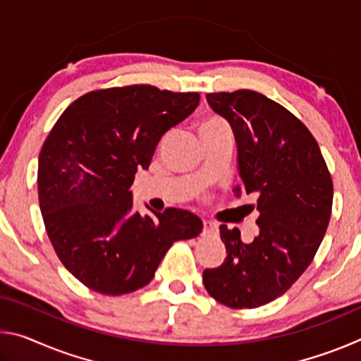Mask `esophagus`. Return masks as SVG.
I'll return each mask as SVG.
<instances>
[{
  "label": "esophagus",
  "instance_id": "esophagus-1",
  "mask_svg": "<svg viewBox=\"0 0 361 361\" xmlns=\"http://www.w3.org/2000/svg\"><path fill=\"white\" fill-rule=\"evenodd\" d=\"M204 235H216L218 234V226L212 221H204V229H202Z\"/></svg>",
  "mask_w": 361,
  "mask_h": 361
}]
</instances>
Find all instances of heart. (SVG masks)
<instances>
[{
  "instance_id": "b5f03b06",
  "label": "heart",
  "mask_w": 361,
  "mask_h": 361,
  "mask_svg": "<svg viewBox=\"0 0 361 361\" xmlns=\"http://www.w3.org/2000/svg\"><path fill=\"white\" fill-rule=\"evenodd\" d=\"M207 127H226V124L219 119H210L209 122H205V124L202 126V129H207ZM226 129H228V127H226Z\"/></svg>"
}]
</instances>
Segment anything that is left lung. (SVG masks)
Returning <instances> with one entry per match:
<instances>
[{"label":"left lung","instance_id":"obj_1","mask_svg":"<svg viewBox=\"0 0 361 361\" xmlns=\"http://www.w3.org/2000/svg\"><path fill=\"white\" fill-rule=\"evenodd\" d=\"M207 102L234 132L243 189L258 197L259 235L243 243L239 229L219 226L228 255L205 269L204 286L228 307L255 309L312 262L331 216V175L312 133L277 102L248 89L207 94Z\"/></svg>","mask_w":361,"mask_h":361}]
</instances>
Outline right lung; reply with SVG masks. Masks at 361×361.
I'll use <instances>...</instances> for the list:
<instances>
[{
	"label": "right lung",
	"mask_w": 361,
	"mask_h": 361,
	"mask_svg": "<svg viewBox=\"0 0 361 361\" xmlns=\"http://www.w3.org/2000/svg\"><path fill=\"white\" fill-rule=\"evenodd\" d=\"M199 100L149 84L99 89L73 102L49 132L39 209L59 259L87 288L108 296L143 288L176 240L202 232L200 218L181 209L142 216L129 191L159 140Z\"/></svg>",
	"instance_id": "1"
}]
</instances>
